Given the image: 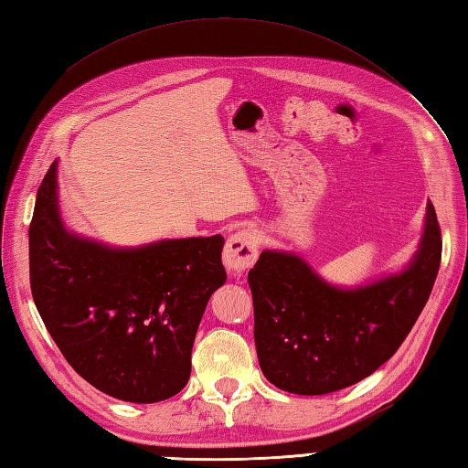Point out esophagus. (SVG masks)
I'll use <instances>...</instances> for the list:
<instances>
[{
  "label": "esophagus",
  "instance_id": "34e87169",
  "mask_svg": "<svg viewBox=\"0 0 468 468\" xmlns=\"http://www.w3.org/2000/svg\"><path fill=\"white\" fill-rule=\"evenodd\" d=\"M260 255V237L251 229H239V231L229 237L223 251V261L227 270L241 273L257 261Z\"/></svg>",
  "mask_w": 468,
  "mask_h": 468
}]
</instances>
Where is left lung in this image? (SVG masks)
Masks as SVG:
<instances>
[{"label": "left lung", "mask_w": 468, "mask_h": 468, "mask_svg": "<svg viewBox=\"0 0 468 468\" xmlns=\"http://www.w3.org/2000/svg\"><path fill=\"white\" fill-rule=\"evenodd\" d=\"M442 255L432 203L414 261L400 275L337 290L292 253L263 251L247 275L255 346L267 380L317 396L364 380L396 354L432 292Z\"/></svg>", "instance_id": "1"}]
</instances>
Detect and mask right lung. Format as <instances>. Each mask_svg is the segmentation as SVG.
<instances>
[{"mask_svg": "<svg viewBox=\"0 0 468 468\" xmlns=\"http://www.w3.org/2000/svg\"><path fill=\"white\" fill-rule=\"evenodd\" d=\"M223 245L213 235L111 250L69 235L54 163L29 223V285L46 330L86 382L118 400L161 402L191 376L198 322L227 280Z\"/></svg>", "mask_w": 468, "mask_h": 468, "instance_id": "add662e5", "label": "right lung"}]
</instances>
